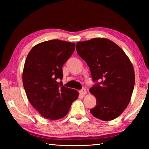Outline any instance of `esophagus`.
I'll return each mask as SVG.
<instances>
[{
  "label": "esophagus",
  "instance_id": "34e87169",
  "mask_svg": "<svg viewBox=\"0 0 149 149\" xmlns=\"http://www.w3.org/2000/svg\"><path fill=\"white\" fill-rule=\"evenodd\" d=\"M86 92L87 91H86V88H83L81 90H79V93L81 95H84L85 94H86Z\"/></svg>",
  "mask_w": 149,
  "mask_h": 149
}]
</instances>
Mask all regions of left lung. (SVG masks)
I'll return each instance as SVG.
<instances>
[{"label": "left lung", "instance_id": "obj_1", "mask_svg": "<svg viewBox=\"0 0 149 149\" xmlns=\"http://www.w3.org/2000/svg\"><path fill=\"white\" fill-rule=\"evenodd\" d=\"M76 50L95 83L90 91L97 104L90 113L104 121L117 118L127 107L134 89V72L130 59L116 43L106 38L77 42Z\"/></svg>", "mask_w": 149, "mask_h": 149}]
</instances>
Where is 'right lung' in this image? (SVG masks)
<instances>
[{
	"mask_svg": "<svg viewBox=\"0 0 149 149\" xmlns=\"http://www.w3.org/2000/svg\"><path fill=\"white\" fill-rule=\"evenodd\" d=\"M75 43L52 40L35 45L25 62L22 80L34 108L44 118L58 120L67 115L78 98L76 90L63 85V66L74 52Z\"/></svg>",
	"mask_w": 149,
	"mask_h": 149,
	"instance_id": "add662e5",
	"label": "right lung"
}]
</instances>
